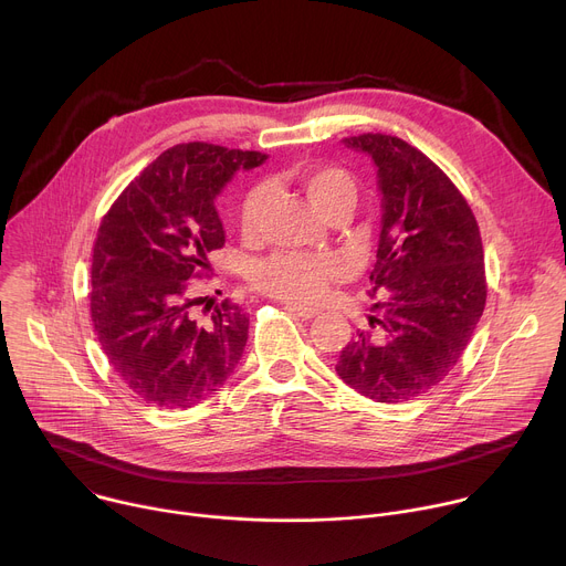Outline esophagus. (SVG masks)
<instances>
[{
    "mask_svg": "<svg viewBox=\"0 0 566 566\" xmlns=\"http://www.w3.org/2000/svg\"><path fill=\"white\" fill-rule=\"evenodd\" d=\"M284 308H286V311H291L293 315L302 317V319H311V317H315V315L319 313L317 308H311V306H297V304H291V302H284Z\"/></svg>",
    "mask_w": 566,
    "mask_h": 566,
    "instance_id": "esophagus-1",
    "label": "esophagus"
}]
</instances>
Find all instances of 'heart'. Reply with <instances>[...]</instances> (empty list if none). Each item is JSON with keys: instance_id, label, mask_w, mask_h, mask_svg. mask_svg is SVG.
Instances as JSON below:
<instances>
[{"instance_id": "obj_1", "label": "heart", "mask_w": 566, "mask_h": 566, "mask_svg": "<svg viewBox=\"0 0 566 566\" xmlns=\"http://www.w3.org/2000/svg\"><path fill=\"white\" fill-rule=\"evenodd\" d=\"M295 184L315 206V210L325 217H332L338 210H349L356 203V181L354 177L336 166H300L293 170ZM269 206L266 188H253L239 208L241 232L253 237L258 234L264 212ZM345 275V264L338 258L329 255H293L275 253L262 262H255L251 269V284L277 300L291 304H308L325 295L332 282Z\"/></svg>"}]
</instances>
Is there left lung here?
I'll list each match as a JSON object with an SVG mask.
<instances>
[{
  "instance_id": "1",
  "label": "left lung",
  "mask_w": 566,
  "mask_h": 566,
  "mask_svg": "<svg viewBox=\"0 0 566 566\" xmlns=\"http://www.w3.org/2000/svg\"><path fill=\"white\" fill-rule=\"evenodd\" d=\"M378 168L382 221L369 273V327L340 352L338 376L376 402L439 385L463 356L486 306L476 219L421 149L389 134L343 138Z\"/></svg>"
}]
</instances>
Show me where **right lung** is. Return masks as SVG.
Segmentation results:
<instances>
[{"label":"right lung","instance_id":"right-lung-1","mask_svg":"<svg viewBox=\"0 0 566 566\" xmlns=\"http://www.w3.org/2000/svg\"><path fill=\"white\" fill-rule=\"evenodd\" d=\"M266 154L181 143L160 154L112 203L92 260V322L118 378L149 406L186 410L234 371L249 315L223 300L197 311L192 280L226 244L219 190Z\"/></svg>","mask_w":566,"mask_h":566}]
</instances>
